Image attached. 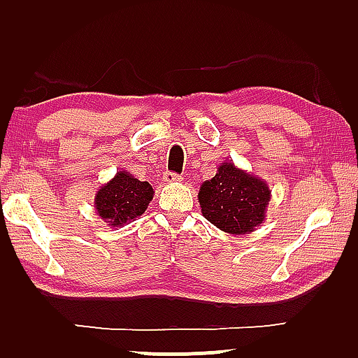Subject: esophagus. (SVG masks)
Segmentation results:
<instances>
[{"mask_svg": "<svg viewBox=\"0 0 358 358\" xmlns=\"http://www.w3.org/2000/svg\"><path fill=\"white\" fill-rule=\"evenodd\" d=\"M183 180V177L178 173H173V172H167L164 173V181L165 183H178V181Z\"/></svg>", "mask_w": 358, "mask_h": 358, "instance_id": "34e87169", "label": "esophagus"}]
</instances>
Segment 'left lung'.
<instances>
[{"instance_id": "1", "label": "left lung", "mask_w": 358, "mask_h": 358, "mask_svg": "<svg viewBox=\"0 0 358 358\" xmlns=\"http://www.w3.org/2000/svg\"><path fill=\"white\" fill-rule=\"evenodd\" d=\"M198 199L210 224L231 235H245L264 222L271 189L264 180L229 160L219 165L213 180L201 185Z\"/></svg>"}]
</instances>
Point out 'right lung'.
I'll list each match as a JSON object with an SVG mask.
<instances>
[{
	"label": "right lung",
	"mask_w": 358,
	"mask_h": 358,
	"mask_svg": "<svg viewBox=\"0 0 358 358\" xmlns=\"http://www.w3.org/2000/svg\"><path fill=\"white\" fill-rule=\"evenodd\" d=\"M152 198L154 189L148 181H141L122 170L100 186L95 193L94 208L107 227H123L143 215Z\"/></svg>",
	"instance_id": "1"
}]
</instances>
